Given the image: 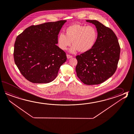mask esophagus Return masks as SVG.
<instances>
[{
    "label": "esophagus",
    "instance_id": "obj_1",
    "mask_svg": "<svg viewBox=\"0 0 134 134\" xmlns=\"http://www.w3.org/2000/svg\"><path fill=\"white\" fill-rule=\"evenodd\" d=\"M72 57V56H71V55H70L69 54H67V59H70V58H71Z\"/></svg>",
    "mask_w": 134,
    "mask_h": 134
}]
</instances>
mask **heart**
Returning a JSON list of instances; mask_svg holds the SVG:
<instances>
[{"mask_svg": "<svg viewBox=\"0 0 134 134\" xmlns=\"http://www.w3.org/2000/svg\"><path fill=\"white\" fill-rule=\"evenodd\" d=\"M97 38V31L92 25L74 24L66 27L65 34L60 32L57 38L58 47L62 50H65L71 43L70 49L71 52L78 50L85 52L91 49L96 43Z\"/></svg>", "mask_w": 134, "mask_h": 134, "instance_id": "heart-1", "label": "heart"}]
</instances>
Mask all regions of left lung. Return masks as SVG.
I'll list each match as a JSON object with an SVG mask.
<instances>
[{
	"label": "left lung",
	"instance_id": "left-lung-1",
	"mask_svg": "<svg viewBox=\"0 0 134 134\" xmlns=\"http://www.w3.org/2000/svg\"><path fill=\"white\" fill-rule=\"evenodd\" d=\"M96 26L97 38L93 48L76 57L77 75L87 85H99L115 74L119 60L118 38L109 27L96 20H87Z\"/></svg>",
	"mask_w": 134,
	"mask_h": 134
}]
</instances>
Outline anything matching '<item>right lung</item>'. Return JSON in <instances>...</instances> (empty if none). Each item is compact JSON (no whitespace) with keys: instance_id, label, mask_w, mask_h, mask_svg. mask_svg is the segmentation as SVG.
Returning <instances> with one entry per match:
<instances>
[{"instance_id":"obj_1","label":"right lung","mask_w":134,"mask_h":134,"mask_svg":"<svg viewBox=\"0 0 134 134\" xmlns=\"http://www.w3.org/2000/svg\"><path fill=\"white\" fill-rule=\"evenodd\" d=\"M66 21L32 25L17 36L14 61L22 75L30 82L49 83L57 76L60 66L67 60L65 52L56 45L58 35Z\"/></svg>"}]
</instances>
